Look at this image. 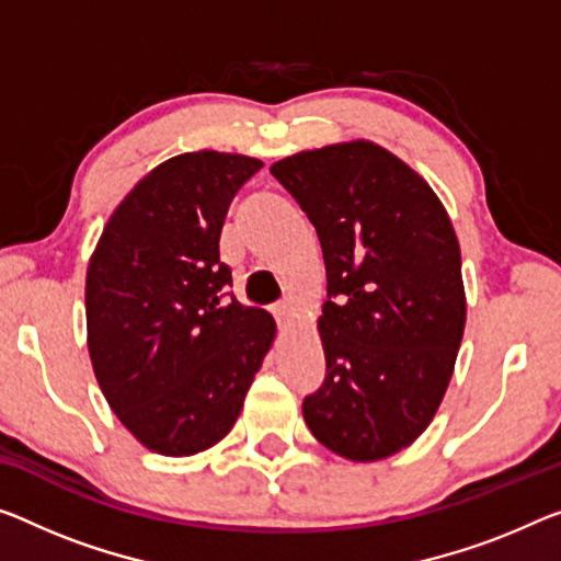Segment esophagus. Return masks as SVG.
<instances>
[{
	"label": "esophagus",
	"instance_id": "esophagus-1",
	"mask_svg": "<svg viewBox=\"0 0 561 561\" xmlns=\"http://www.w3.org/2000/svg\"><path fill=\"white\" fill-rule=\"evenodd\" d=\"M273 316H275V321H278V325H286L290 321V306L288 304H275Z\"/></svg>",
	"mask_w": 561,
	"mask_h": 561
}]
</instances>
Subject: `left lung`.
Here are the masks:
<instances>
[{
  "instance_id": "left-lung-1",
  "label": "left lung",
  "mask_w": 561,
  "mask_h": 561,
  "mask_svg": "<svg viewBox=\"0 0 561 561\" xmlns=\"http://www.w3.org/2000/svg\"><path fill=\"white\" fill-rule=\"evenodd\" d=\"M271 172L313 222L329 278L325 378L304 399L306 424L351 461L386 459L424 434L461 346L467 300L449 215L374 142L298 152Z\"/></svg>"
}]
</instances>
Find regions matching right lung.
<instances>
[{
  "mask_svg": "<svg viewBox=\"0 0 561 561\" xmlns=\"http://www.w3.org/2000/svg\"><path fill=\"white\" fill-rule=\"evenodd\" d=\"M263 168L230 152H185L117 205L88 268L94 376L148 449L191 456L228 434L268 353V310L240 306L220 261L232 195Z\"/></svg>",
  "mask_w": 561,
  "mask_h": 561,
  "instance_id": "right-lung-1",
  "label": "right lung"
}]
</instances>
